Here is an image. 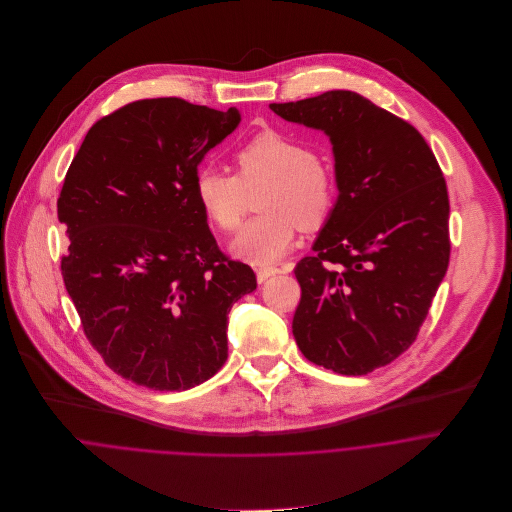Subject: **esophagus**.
<instances>
[{
  "label": "esophagus",
  "instance_id": "1",
  "mask_svg": "<svg viewBox=\"0 0 512 512\" xmlns=\"http://www.w3.org/2000/svg\"><path fill=\"white\" fill-rule=\"evenodd\" d=\"M280 270L276 268V266H260V268H256V278H258V282L262 284V282H266L270 276H274V274H278Z\"/></svg>",
  "mask_w": 512,
  "mask_h": 512
}]
</instances>
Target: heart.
I'll list each match as a JSON object with an SVG mask.
<instances>
[{"instance_id":"1","label":"heart","mask_w":512,"mask_h":512,"mask_svg":"<svg viewBox=\"0 0 512 512\" xmlns=\"http://www.w3.org/2000/svg\"><path fill=\"white\" fill-rule=\"evenodd\" d=\"M236 177L215 165L195 175V197L209 220L222 232L238 228L248 197L264 187L256 199L262 213L244 224L232 242V254L254 264H270L293 246L297 224L305 230L329 217L335 203V177L299 140L264 130L236 153Z\"/></svg>"}]
</instances>
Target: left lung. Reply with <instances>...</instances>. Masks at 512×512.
Segmentation results:
<instances>
[{
    "label": "left lung",
    "mask_w": 512,
    "mask_h": 512,
    "mask_svg": "<svg viewBox=\"0 0 512 512\" xmlns=\"http://www.w3.org/2000/svg\"><path fill=\"white\" fill-rule=\"evenodd\" d=\"M321 130L339 197L295 266L293 337L303 357L359 376L414 341L449 264V199L434 151L402 118L351 90L270 104Z\"/></svg>",
    "instance_id": "obj_1"
}]
</instances>
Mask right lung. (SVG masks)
I'll return each mask as SVG.
<instances>
[{
    "label": "right lung",
    "mask_w": 512,
    "mask_h": 512,
    "mask_svg": "<svg viewBox=\"0 0 512 512\" xmlns=\"http://www.w3.org/2000/svg\"><path fill=\"white\" fill-rule=\"evenodd\" d=\"M238 124L236 108L132 102L88 130L57 201L69 234L63 280L84 335L116 374L151 390L215 376L228 311L256 290L195 197L199 163Z\"/></svg>",
    "instance_id": "right-lung-1"
}]
</instances>
